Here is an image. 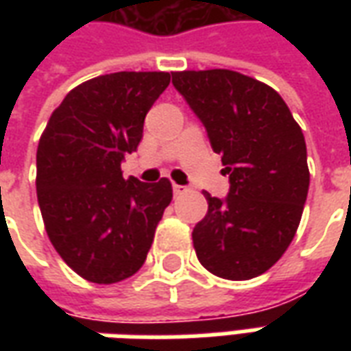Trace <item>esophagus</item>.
<instances>
[{
    "instance_id": "esophagus-1",
    "label": "esophagus",
    "mask_w": 351,
    "mask_h": 351,
    "mask_svg": "<svg viewBox=\"0 0 351 351\" xmlns=\"http://www.w3.org/2000/svg\"><path fill=\"white\" fill-rule=\"evenodd\" d=\"M173 191H175V195H180L184 191H188L186 186H180V184H173Z\"/></svg>"
}]
</instances>
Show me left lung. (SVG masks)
<instances>
[{
    "instance_id": "8db88e82",
    "label": "left lung",
    "mask_w": 351,
    "mask_h": 351,
    "mask_svg": "<svg viewBox=\"0 0 351 351\" xmlns=\"http://www.w3.org/2000/svg\"><path fill=\"white\" fill-rule=\"evenodd\" d=\"M171 75L229 175L228 197L205 191L208 210L191 233L197 259L220 278H256L299 228L310 184L304 135L280 93L243 73Z\"/></svg>"
}]
</instances>
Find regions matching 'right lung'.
<instances>
[{
    "label": "right lung",
    "instance_id": "right-lung-1",
    "mask_svg": "<svg viewBox=\"0 0 351 351\" xmlns=\"http://www.w3.org/2000/svg\"><path fill=\"white\" fill-rule=\"evenodd\" d=\"M163 71H120L82 82L52 112L37 146V201L60 258L93 284H116L143 267L163 210L167 178H123L145 116L169 86Z\"/></svg>",
    "mask_w": 351,
    "mask_h": 351
}]
</instances>
